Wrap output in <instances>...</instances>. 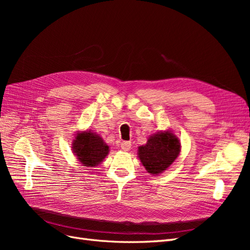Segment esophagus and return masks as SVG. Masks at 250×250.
Returning a JSON list of instances; mask_svg holds the SVG:
<instances>
[{"label": "esophagus", "instance_id": "esophagus-1", "mask_svg": "<svg viewBox=\"0 0 250 250\" xmlns=\"http://www.w3.org/2000/svg\"><path fill=\"white\" fill-rule=\"evenodd\" d=\"M121 148H122V150H124V151H128L131 148V143L128 142V141L122 142V143H121Z\"/></svg>", "mask_w": 250, "mask_h": 250}]
</instances>
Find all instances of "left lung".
<instances>
[{"mask_svg":"<svg viewBox=\"0 0 250 250\" xmlns=\"http://www.w3.org/2000/svg\"><path fill=\"white\" fill-rule=\"evenodd\" d=\"M179 152V139L166 130L151 135L145 145L139 147L138 155L148 173L158 175L170 167Z\"/></svg>","mask_w":250,"mask_h":250,"instance_id":"left-lung-1","label":"left lung"}]
</instances>
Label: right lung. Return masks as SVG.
Segmentation results:
<instances>
[{"instance_id": "obj_1", "label": "right lung", "mask_w": 250, "mask_h": 250, "mask_svg": "<svg viewBox=\"0 0 250 250\" xmlns=\"http://www.w3.org/2000/svg\"><path fill=\"white\" fill-rule=\"evenodd\" d=\"M73 152L82 166L97 167L109 152V147L99 134L85 130L77 133L73 141Z\"/></svg>"}]
</instances>
